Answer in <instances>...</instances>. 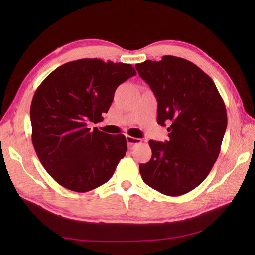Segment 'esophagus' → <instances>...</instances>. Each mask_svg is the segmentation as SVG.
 <instances>
[{
    "instance_id": "1",
    "label": "esophagus",
    "mask_w": 255,
    "mask_h": 255,
    "mask_svg": "<svg viewBox=\"0 0 255 255\" xmlns=\"http://www.w3.org/2000/svg\"><path fill=\"white\" fill-rule=\"evenodd\" d=\"M126 140L129 147H133L135 145H138L141 143V139H138V138L135 137H130V136H126Z\"/></svg>"
}]
</instances>
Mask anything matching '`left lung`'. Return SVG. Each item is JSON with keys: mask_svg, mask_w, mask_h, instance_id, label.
Wrapping results in <instances>:
<instances>
[{"mask_svg": "<svg viewBox=\"0 0 255 255\" xmlns=\"http://www.w3.org/2000/svg\"><path fill=\"white\" fill-rule=\"evenodd\" d=\"M157 100V123L169 140H149L152 158L140 164L144 182L166 196L197 188L217 159L227 127L226 108L214 81L195 64L175 56L136 64Z\"/></svg>", "mask_w": 255, "mask_h": 255, "instance_id": "1", "label": "left lung"}]
</instances>
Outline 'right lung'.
<instances>
[{
	"mask_svg": "<svg viewBox=\"0 0 255 255\" xmlns=\"http://www.w3.org/2000/svg\"><path fill=\"white\" fill-rule=\"evenodd\" d=\"M133 75L130 64L83 58L57 67L38 86L30 107L32 144L62 187L86 192L111 179L126 155V137L88 126L102 122L116 89Z\"/></svg>",
	"mask_w": 255,
	"mask_h": 255,
	"instance_id": "add662e5",
	"label": "right lung"
}]
</instances>
